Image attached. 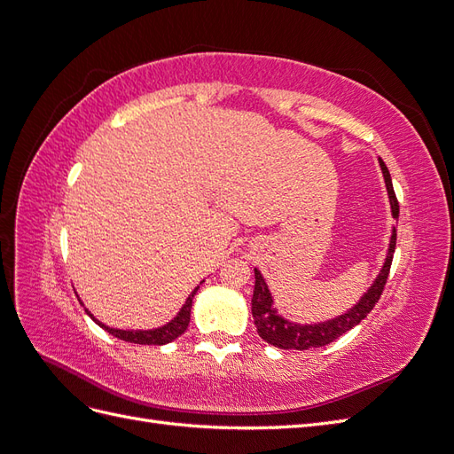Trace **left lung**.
Here are the masks:
<instances>
[{
    "label": "left lung",
    "instance_id": "obj_1",
    "mask_svg": "<svg viewBox=\"0 0 454 454\" xmlns=\"http://www.w3.org/2000/svg\"><path fill=\"white\" fill-rule=\"evenodd\" d=\"M379 164H380L384 184H387V191L390 197L392 215L397 217L400 215V204H397V199L394 193L390 172L387 168V164L382 162V159H379ZM394 250H395V229L392 231L387 261H384L379 277L375 278L373 286L369 287L367 294H364V297L348 312L337 316V318H333V320H327L322 324H312V325H301V324H294V322H287L286 318H282V316L277 312V309L272 307V297H270V292L265 284V278L261 277V272L255 269L252 314H254V324L257 327L259 337L267 340L269 345L278 347L282 350H309V348H318V347L329 345V342H333L342 333H347L348 329L358 325L377 305V301L380 299V295L384 292V284H387V280H388Z\"/></svg>",
    "mask_w": 454,
    "mask_h": 454
}]
</instances>
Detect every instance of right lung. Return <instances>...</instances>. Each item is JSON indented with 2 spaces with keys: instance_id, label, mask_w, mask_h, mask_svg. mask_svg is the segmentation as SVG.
Wrapping results in <instances>:
<instances>
[{
  "instance_id": "obj_1",
  "label": "right lung",
  "mask_w": 454,
  "mask_h": 454,
  "mask_svg": "<svg viewBox=\"0 0 454 454\" xmlns=\"http://www.w3.org/2000/svg\"><path fill=\"white\" fill-rule=\"evenodd\" d=\"M197 290H199V287H195V290L191 292V295L185 301V305L182 307L180 312H177V316H176L174 320H170L168 324H164L162 327L147 329V332H125V329L107 327L106 324L96 320L87 309H85V312L90 316V318L96 324H98L100 327H104L107 333H112L117 339H122V340H127V342H134V345H167V342L177 339L187 329L189 320H191V307H193V297H195Z\"/></svg>"
}]
</instances>
